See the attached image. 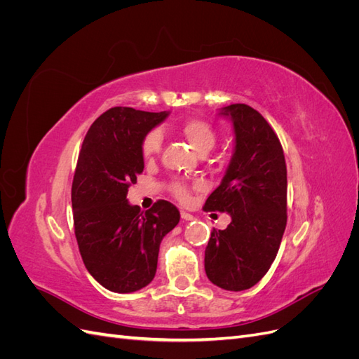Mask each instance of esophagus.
I'll return each instance as SVG.
<instances>
[{
    "mask_svg": "<svg viewBox=\"0 0 359 359\" xmlns=\"http://www.w3.org/2000/svg\"><path fill=\"white\" fill-rule=\"evenodd\" d=\"M181 219L186 220V222H191V220H193V215L189 214V212H186V211H181Z\"/></svg>",
    "mask_w": 359,
    "mask_h": 359,
    "instance_id": "34e87169",
    "label": "esophagus"
}]
</instances>
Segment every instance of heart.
<instances>
[{
    "label": "heart",
    "instance_id": "obj_1",
    "mask_svg": "<svg viewBox=\"0 0 359 359\" xmlns=\"http://www.w3.org/2000/svg\"><path fill=\"white\" fill-rule=\"evenodd\" d=\"M181 133L199 154L208 153V151L212 149V147L215 145V139H217L215 130L212 128L211 124L202 121V119H187V121L181 126ZM160 148H161V135L158 130H153V132H149L144 139L142 154L148 160L154 158L158 154ZM172 190L180 201H186L189 198V190L181 182L173 184Z\"/></svg>",
    "mask_w": 359,
    "mask_h": 359
}]
</instances>
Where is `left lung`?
Segmentation results:
<instances>
[{
  "instance_id": "obj_1",
  "label": "left lung",
  "mask_w": 359,
  "mask_h": 359,
  "mask_svg": "<svg viewBox=\"0 0 359 359\" xmlns=\"http://www.w3.org/2000/svg\"><path fill=\"white\" fill-rule=\"evenodd\" d=\"M233 128V153L224 177L203 208L231 215L224 231H212L205 248L211 283L240 292L255 286L274 262L286 229L287 170L283 148L253 107H222Z\"/></svg>"
}]
</instances>
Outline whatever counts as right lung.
<instances>
[{"label": "right lung", "mask_w": 359, "mask_h": 359, "mask_svg": "<svg viewBox=\"0 0 359 359\" xmlns=\"http://www.w3.org/2000/svg\"><path fill=\"white\" fill-rule=\"evenodd\" d=\"M169 112L116 106L86 133L72 186L74 235L88 273L107 290L136 292L153 281L160 243L180 211L158 201L148 211L127 201L144 170L142 142Z\"/></svg>", "instance_id": "right-lung-1"}]
</instances>
